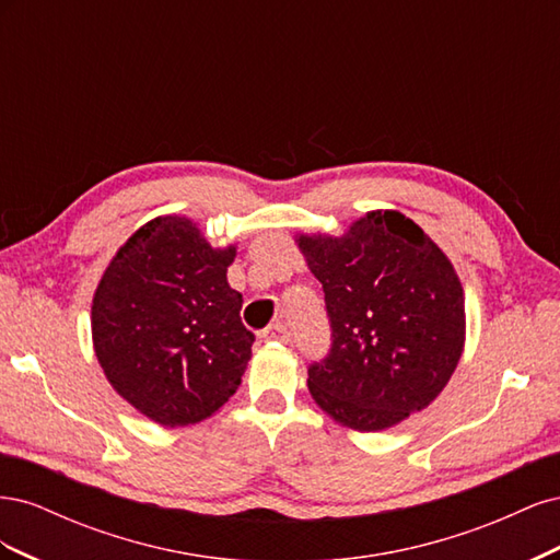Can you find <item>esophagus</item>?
Listing matches in <instances>:
<instances>
[{
	"instance_id": "34e87169",
	"label": "esophagus",
	"mask_w": 560,
	"mask_h": 560,
	"mask_svg": "<svg viewBox=\"0 0 560 560\" xmlns=\"http://www.w3.org/2000/svg\"><path fill=\"white\" fill-rule=\"evenodd\" d=\"M264 338H266V341L290 343V329H287V325H282V322H276V325H270V327L264 331Z\"/></svg>"
}]
</instances>
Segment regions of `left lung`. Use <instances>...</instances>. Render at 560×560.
I'll return each instance as SVG.
<instances>
[{
    "label": "left lung",
    "instance_id": "8db88e82",
    "mask_svg": "<svg viewBox=\"0 0 560 560\" xmlns=\"http://www.w3.org/2000/svg\"><path fill=\"white\" fill-rule=\"evenodd\" d=\"M322 282L331 346L313 399L360 432L397 425L442 393L465 343V296L446 254L401 212H369L343 238L299 235Z\"/></svg>",
    "mask_w": 560,
    "mask_h": 560
}]
</instances>
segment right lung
<instances>
[{
  "instance_id": "add662e5",
  "label": "right lung",
  "mask_w": 560,
  "mask_h": 560,
  "mask_svg": "<svg viewBox=\"0 0 560 560\" xmlns=\"http://www.w3.org/2000/svg\"><path fill=\"white\" fill-rule=\"evenodd\" d=\"M184 217H159L116 252L93 296V346L107 381L167 428L210 418L238 389L254 334L226 268Z\"/></svg>"
}]
</instances>
